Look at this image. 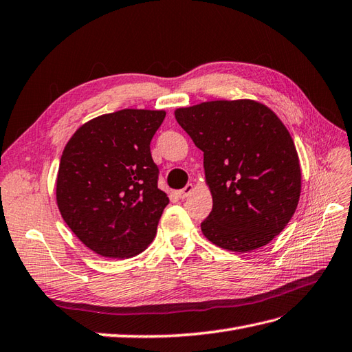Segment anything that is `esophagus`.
I'll list each match as a JSON object with an SVG mask.
<instances>
[{"label":"esophagus","mask_w":352,"mask_h":352,"mask_svg":"<svg viewBox=\"0 0 352 352\" xmlns=\"http://www.w3.org/2000/svg\"><path fill=\"white\" fill-rule=\"evenodd\" d=\"M192 192H193V184H187V186L184 187V189L178 190V192H177V195H178V198L184 199V198H187V196H189Z\"/></svg>","instance_id":"1"}]
</instances>
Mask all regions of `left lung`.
Instances as JSON below:
<instances>
[{"label": "left lung", "mask_w": 352, "mask_h": 352, "mask_svg": "<svg viewBox=\"0 0 352 352\" xmlns=\"http://www.w3.org/2000/svg\"><path fill=\"white\" fill-rule=\"evenodd\" d=\"M175 118L204 153L213 210L201 223L216 246L263 248L296 213L298 154L283 122L255 100H214L178 108Z\"/></svg>", "instance_id": "left-lung-1"}]
</instances>
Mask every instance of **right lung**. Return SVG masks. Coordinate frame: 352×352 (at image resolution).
<instances>
[{"mask_svg":"<svg viewBox=\"0 0 352 352\" xmlns=\"http://www.w3.org/2000/svg\"><path fill=\"white\" fill-rule=\"evenodd\" d=\"M165 111L122 109L80 126L64 146L56 204L64 222L88 249L130 258L156 236L169 204L157 187L150 142Z\"/></svg>","mask_w":352,"mask_h":352,"instance_id":"1","label":"right lung"}]
</instances>
